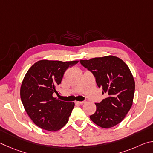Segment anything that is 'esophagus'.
<instances>
[{"mask_svg": "<svg viewBox=\"0 0 153 153\" xmlns=\"http://www.w3.org/2000/svg\"><path fill=\"white\" fill-rule=\"evenodd\" d=\"M76 104H79V105H83L85 103V101H75Z\"/></svg>", "mask_w": 153, "mask_h": 153, "instance_id": "34e87169", "label": "esophagus"}]
</instances>
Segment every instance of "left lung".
I'll return each instance as SVG.
<instances>
[{"label": "left lung", "mask_w": 153, "mask_h": 153, "mask_svg": "<svg viewBox=\"0 0 153 153\" xmlns=\"http://www.w3.org/2000/svg\"><path fill=\"white\" fill-rule=\"evenodd\" d=\"M79 61L94 75L102 94H107L100 103H95L97 111L90 120L102 128L117 125L133 103L135 82L130 69L123 60L112 55Z\"/></svg>", "instance_id": "obj_1"}]
</instances>
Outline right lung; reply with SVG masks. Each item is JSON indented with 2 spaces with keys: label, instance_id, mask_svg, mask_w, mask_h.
<instances>
[{
  "label": "right lung",
  "instance_id": "right-lung-1",
  "mask_svg": "<svg viewBox=\"0 0 153 153\" xmlns=\"http://www.w3.org/2000/svg\"><path fill=\"white\" fill-rule=\"evenodd\" d=\"M78 61L40 60L28 69L20 89L22 102L36 126L50 131H58L69 120L74 102L53 97L64 73Z\"/></svg>",
  "mask_w": 153,
  "mask_h": 153
}]
</instances>
